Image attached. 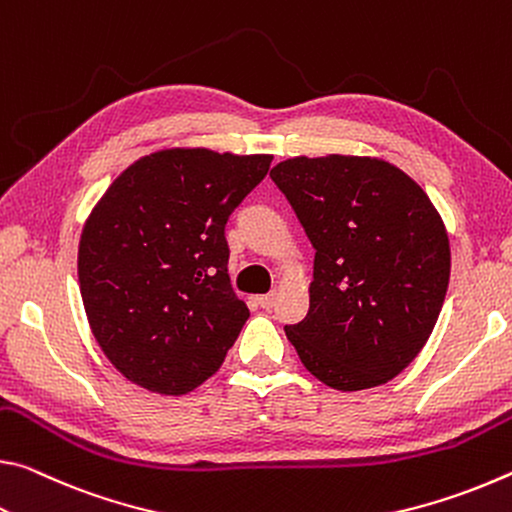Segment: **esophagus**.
Listing matches in <instances>:
<instances>
[{
	"instance_id": "1",
	"label": "esophagus",
	"mask_w": 512,
	"mask_h": 512,
	"mask_svg": "<svg viewBox=\"0 0 512 512\" xmlns=\"http://www.w3.org/2000/svg\"><path fill=\"white\" fill-rule=\"evenodd\" d=\"M256 301H258V306L265 308V311H270V308L274 306V301H276V292H270V295L256 297Z\"/></svg>"
}]
</instances>
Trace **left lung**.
Listing matches in <instances>:
<instances>
[{"label":"left lung","instance_id":"8db88e82","mask_svg":"<svg viewBox=\"0 0 512 512\" xmlns=\"http://www.w3.org/2000/svg\"><path fill=\"white\" fill-rule=\"evenodd\" d=\"M270 177L315 247L308 315L286 326L299 360L340 392L395 379L445 304L451 249L438 208L376 156H295Z\"/></svg>","mask_w":512,"mask_h":512}]
</instances>
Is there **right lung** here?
<instances>
[{"label": "right lung", "instance_id": "1", "mask_svg": "<svg viewBox=\"0 0 512 512\" xmlns=\"http://www.w3.org/2000/svg\"><path fill=\"white\" fill-rule=\"evenodd\" d=\"M270 163V154L158 149L92 208L79 240L81 299L124 379L179 397L220 370L249 317L226 272L224 224Z\"/></svg>", "mask_w": 512, "mask_h": 512}]
</instances>
